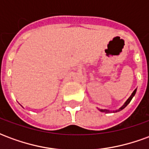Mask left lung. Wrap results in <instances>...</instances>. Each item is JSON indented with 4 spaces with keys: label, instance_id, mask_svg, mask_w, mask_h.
I'll use <instances>...</instances> for the list:
<instances>
[{
    "label": "left lung",
    "instance_id": "left-lung-1",
    "mask_svg": "<svg viewBox=\"0 0 149 149\" xmlns=\"http://www.w3.org/2000/svg\"><path fill=\"white\" fill-rule=\"evenodd\" d=\"M136 89H135V90L133 91V93H132V95H131V96H130V97L128 98V100H127V101H126V102H125V104H124V105H123V106H122L121 108L120 109H119V110H116V111H113V112H118V111H120V110L124 109H125V107L127 106V105H128V104L130 103V101H131V100H132V97H134V95H135V94H136ZM99 110H100V112H107V113H108V112H110L109 110H107V109H99Z\"/></svg>",
    "mask_w": 149,
    "mask_h": 149
}]
</instances>
